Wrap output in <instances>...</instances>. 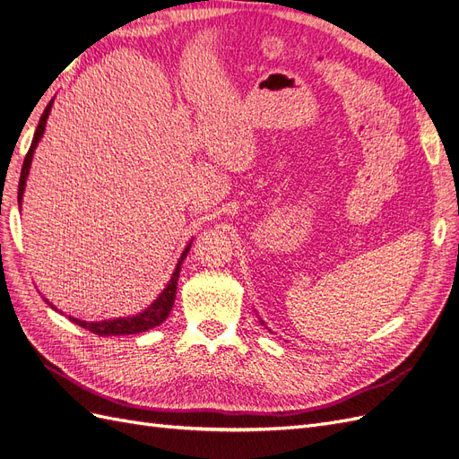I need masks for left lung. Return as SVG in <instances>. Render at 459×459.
I'll return each instance as SVG.
<instances>
[{
  "mask_svg": "<svg viewBox=\"0 0 459 459\" xmlns=\"http://www.w3.org/2000/svg\"><path fill=\"white\" fill-rule=\"evenodd\" d=\"M261 325H264V321H263V319H261Z\"/></svg>",
  "mask_w": 459,
  "mask_h": 459,
  "instance_id": "8db88e82",
  "label": "left lung"
}]
</instances>
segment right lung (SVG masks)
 I'll list each match as a JSON object with an SVG mask.
<instances>
[{"label": "right lung", "instance_id": "add662e5", "mask_svg": "<svg viewBox=\"0 0 459 459\" xmlns=\"http://www.w3.org/2000/svg\"><path fill=\"white\" fill-rule=\"evenodd\" d=\"M53 101H48V106L45 108L41 118H39V125L36 128V134H33V140H31V145L28 149V155L24 159V164H22V172H21V181H19V208H22V195H24V189H26V179H28V174H30V166H31V159H33V151H36L38 143L41 142L43 134H45V126H47V118H48V113L50 109H53ZM191 244L193 240L185 246L181 257L176 264V270L172 273V278H169V281L166 283L164 291L151 302V307H147L143 312L135 314V316H130V317H115V319H104V321H82V319H77V317H72L70 319L74 321L75 325L82 327V329H89L91 333L94 334H100V336H118V334H138V333H143V331H149L152 327H157L160 324H164L166 317L169 316V310H172L174 307V300H176V291H178V278H179V273H181V264L183 261L186 259V253H189L191 249ZM45 302L48 304L50 308L56 307L55 304H50L47 299Z\"/></svg>", "mask_w": 459, "mask_h": 459}]
</instances>
